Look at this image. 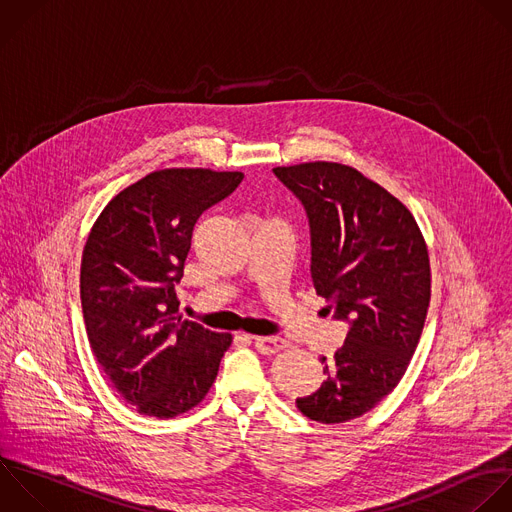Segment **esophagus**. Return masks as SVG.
I'll return each instance as SVG.
<instances>
[{
  "mask_svg": "<svg viewBox=\"0 0 512 512\" xmlns=\"http://www.w3.org/2000/svg\"><path fill=\"white\" fill-rule=\"evenodd\" d=\"M254 346L260 354H276L286 348V340L280 336H256Z\"/></svg>",
  "mask_w": 512,
  "mask_h": 512,
  "instance_id": "esophagus-1",
  "label": "esophagus"
}]
</instances>
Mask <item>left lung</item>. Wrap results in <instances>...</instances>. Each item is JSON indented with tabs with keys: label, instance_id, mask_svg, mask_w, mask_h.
I'll return each instance as SVG.
<instances>
[{
	"label": "left lung",
	"instance_id": "obj_1",
	"mask_svg": "<svg viewBox=\"0 0 512 512\" xmlns=\"http://www.w3.org/2000/svg\"><path fill=\"white\" fill-rule=\"evenodd\" d=\"M272 172L304 208L312 284L348 324L334 360L320 358L326 380L296 406L316 422H346L380 402L414 354L430 302L426 244L412 214L350 166Z\"/></svg>",
	"mask_w": 512,
	"mask_h": 512
}]
</instances>
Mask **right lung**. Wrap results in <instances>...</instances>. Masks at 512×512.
<instances>
[{"instance_id":"1","label":"right lung","mask_w":512,"mask_h":512,"mask_svg":"<svg viewBox=\"0 0 512 512\" xmlns=\"http://www.w3.org/2000/svg\"><path fill=\"white\" fill-rule=\"evenodd\" d=\"M244 180L240 172L172 168L120 192L96 220L82 256L80 296L92 352L138 412L174 418L210 390L230 334L178 316L198 218Z\"/></svg>"}]
</instances>
